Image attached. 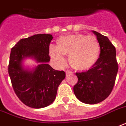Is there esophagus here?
<instances>
[{
    "label": "esophagus",
    "instance_id": "esophagus-1",
    "mask_svg": "<svg viewBox=\"0 0 126 126\" xmlns=\"http://www.w3.org/2000/svg\"><path fill=\"white\" fill-rule=\"evenodd\" d=\"M65 73H66V75H67V76H68L69 74H71V72L70 71H68V70H67V71H65Z\"/></svg>",
    "mask_w": 126,
    "mask_h": 126
}]
</instances>
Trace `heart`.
I'll return each mask as SVG.
<instances>
[{"label":"heart","instance_id":"heart-1","mask_svg":"<svg viewBox=\"0 0 126 126\" xmlns=\"http://www.w3.org/2000/svg\"><path fill=\"white\" fill-rule=\"evenodd\" d=\"M101 47L97 38L84 34H68L59 37L57 46H50L49 53L59 66L66 63L64 55H69L70 65L76 70L85 71L97 61Z\"/></svg>","mask_w":126,"mask_h":126}]
</instances>
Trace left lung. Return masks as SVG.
<instances>
[{
    "label": "left lung",
    "instance_id": "1",
    "mask_svg": "<svg viewBox=\"0 0 126 126\" xmlns=\"http://www.w3.org/2000/svg\"><path fill=\"white\" fill-rule=\"evenodd\" d=\"M100 44L101 52L97 63L85 72L77 73L78 82L74 93L84 103H99L112 91L118 70L116 48L107 36L93 31Z\"/></svg>",
    "mask_w": 126,
    "mask_h": 126
}]
</instances>
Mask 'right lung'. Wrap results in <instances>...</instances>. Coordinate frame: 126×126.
I'll use <instances>...</instances> for the list:
<instances>
[{"label": "right lung", "mask_w": 126, "mask_h": 126, "mask_svg": "<svg viewBox=\"0 0 126 126\" xmlns=\"http://www.w3.org/2000/svg\"><path fill=\"white\" fill-rule=\"evenodd\" d=\"M52 39L51 34H34L21 39L11 49L8 74L13 89L21 101L29 107L40 109L52 103L65 78L64 71L54 70L47 63ZM29 57L41 64L29 71L22 68V61Z\"/></svg>", "instance_id": "add662e5"}]
</instances>
